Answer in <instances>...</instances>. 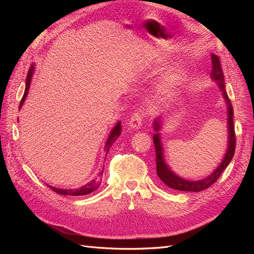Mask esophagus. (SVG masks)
<instances>
[{
	"instance_id": "esophagus-1",
	"label": "esophagus",
	"mask_w": 254,
	"mask_h": 254,
	"mask_svg": "<svg viewBox=\"0 0 254 254\" xmlns=\"http://www.w3.org/2000/svg\"><path fill=\"white\" fill-rule=\"evenodd\" d=\"M143 120H144V113L142 111L134 112L131 115V119H130V121H129L130 127H131L132 129H139L142 125Z\"/></svg>"
}]
</instances>
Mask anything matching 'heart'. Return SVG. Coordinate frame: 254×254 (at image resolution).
<instances>
[{"instance_id":"heart-1","label":"heart","mask_w":254,"mask_h":254,"mask_svg":"<svg viewBox=\"0 0 254 254\" xmlns=\"http://www.w3.org/2000/svg\"><path fill=\"white\" fill-rule=\"evenodd\" d=\"M182 80V76L180 74H171L166 76L162 81V89L166 93H172L176 89H178Z\"/></svg>"}]
</instances>
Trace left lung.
Segmentation results:
<instances>
[{
    "label": "left lung",
    "mask_w": 254,
    "mask_h": 254,
    "mask_svg": "<svg viewBox=\"0 0 254 254\" xmlns=\"http://www.w3.org/2000/svg\"><path fill=\"white\" fill-rule=\"evenodd\" d=\"M212 71L211 76L214 80L218 82V86L222 91V94L226 99V103L228 105V129H229V143H228V149L226 152V156L222 160L220 165L215 170L209 177L199 181H189L186 179H182L180 177L175 175L164 162L163 159V152H162V146H161L160 141V133L153 135V144H155L156 148V165H157V174L159 178L163 183H165L167 187H170L177 190H184V191H200L207 188H210L213 183L216 182L220 177L221 173L226 170V167L231 162V160L234 156L235 152V145H236V135H235V129L233 124V107L231 101L227 94L226 91V84H225V76L222 72V67L220 64V59L216 55H212ZM155 130L159 131L160 124L159 121L156 120L155 123Z\"/></svg>",
    "instance_id": "obj_1"
}]
</instances>
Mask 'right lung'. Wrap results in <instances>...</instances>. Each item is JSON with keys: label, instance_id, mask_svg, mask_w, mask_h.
Here are the masks:
<instances>
[{"label": "right lung", "instance_id": "right-lung-1", "mask_svg": "<svg viewBox=\"0 0 254 254\" xmlns=\"http://www.w3.org/2000/svg\"><path fill=\"white\" fill-rule=\"evenodd\" d=\"M33 71H34V65H30L29 70H28V73H27V76H26V87H25V92L24 94H23V97L21 99V103H20V108L21 106L23 105V103H24L25 98L27 96V93H28V89H29V84H30V80H32V75H33ZM121 132H122V125H121V122H119L117 126H115L112 131L108 137V140H107V143H106V146H105V150H106V156L107 153L109 152L110 148L112 144L118 140V137L121 135ZM103 173L104 171H101L97 176V178L93 179L91 182L87 183L86 186H83L79 189H76V190H63V189H56L54 187H51V186H48L49 188H51L55 193L57 194H60V195H64V196H82V195H88L90 193H92V191H94L95 190H97L99 188V186H101V182H102V178H103Z\"/></svg>", "mask_w": 254, "mask_h": 254}]
</instances>
